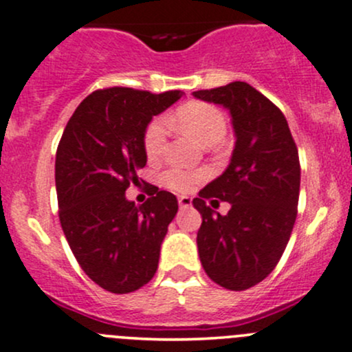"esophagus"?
<instances>
[{
    "label": "esophagus",
    "instance_id": "1",
    "mask_svg": "<svg viewBox=\"0 0 352 352\" xmlns=\"http://www.w3.org/2000/svg\"><path fill=\"white\" fill-rule=\"evenodd\" d=\"M179 206H180V208L190 207L192 206V199H190V197H187V195H180L179 197Z\"/></svg>",
    "mask_w": 352,
    "mask_h": 352
}]
</instances>
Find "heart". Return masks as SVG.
<instances>
[{"label": "heart", "mask_w": 352, "mask_h": 352, "mask_svg": "<svg viewBox=\"0 0 352 352\" xmlns=\"http://www.w3.org/2000/svg\"><path fill=\"white\" fill-rule=\"evenodd\" d=\"M173 122L180 129L194 135L204 145H215L226 137L227 118L217 105L200 100L184 103L173 113ZM167 144V122L155 118L146 125L144 133V148L150 158L162 155ZM162 184L175 192H188L204 180L202 172L182 167H170L162 173Z\"/></svg>", "instance_id": "heart-1"}]
</instances>
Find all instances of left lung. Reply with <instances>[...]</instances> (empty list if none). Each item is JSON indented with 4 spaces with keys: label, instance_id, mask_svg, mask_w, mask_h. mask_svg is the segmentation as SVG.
<instances>
[{
    "label": "left lung",
    "instance_id": "8db88e82",
    "mask_svg": "<svg viewBox=\"0 0 352 352\" xmlns=\"http://www.w3.org/2000/svg\"><path fill=\"white\" fill-rule=\"evenodd\" d=\"M194 96L226 107L235 132L229 167L192 202L202 215L197 232L200 262L215 284L245 291L276 269L291 237L299 202V153L283 111L249 83L232 82ZM208 198L229 201L231 210L214 214L205 204Z\"/></svg>",
    "mask_w": 352,
    "mask_h": 352
}]
</instances>
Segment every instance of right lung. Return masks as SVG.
Returning <instances> with one entry per match:
<instances>
[{
  "label": "right lung",
  "mask_w": 352,
  "mask_h": 352,
  "mask_svg": "<svg viewBox=\"0 0 352 352\" xmlns=\"http://www.w3.org/2000/svg\"><path fill=\"white\" fill-rule=\"evenodd\" d=\"M182 91L155 95L133 88L96 90L68 120L56 148L58 215L83 272L113 294H129L152 280L177 197L150 185L142 206L126 200L145 167L144 133L155 115Z\"/></svg>",
  "instance_id": "add662e5"
}]
</instances>
